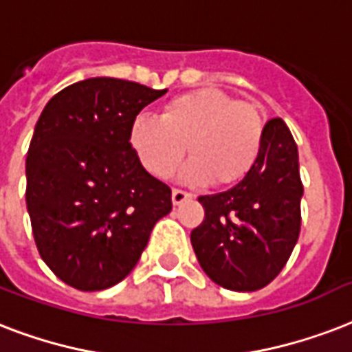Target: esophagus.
<instances>
[{"instance_id":"esophagus-1","label":"esophagus","mask_w":352,"mask_h":352,"mask_svg":"<svg viewBox=\"0 0 352 352\" xmlns=\"http://www.w3.org/2000/svg\"><path fill=\"white\" fill-rule=\"evenodd\" d=\"M194 197V195L186 192V190H181V188H173V192H171V201H173V205H182L184 201H190Z\"/></svg>"}]
</instances>
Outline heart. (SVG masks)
I'll return each instance as SVG.
<instances>
[{"label": "heart", "instance_id": "heart-1", "mask_svg": "<svg viewBox=\"0 0 352 352\" xmlns=\"http://www.w3.org/2000/svg\"><path fill=\"white\" fill-rule=\"evenodd\" d=\"M265 122L251 103L216 88H199L170 99L160 120L136 116L129 140L142 166L166 177L188 153L182 177L232 186L253 170L262 151Z\"/></svg>", "mask_w": 352, "mask_h": 352}]
</instances>
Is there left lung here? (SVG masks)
I'll return each mask as SVG.
<instances>
[{"instance_id": "left-lung-1", "label": "left lung", "mask_w": 352, "mask_h": 352, "mask_svg": "<svg viewBox=\"0 0 352 352\" xmlns=\"http://www.w3.org/2000/svg\"><path fill=\"white\" fill-rule=\"evenodd\" d=\"M301 197L297 146L286 123L273 118L253 170L227 192L199 197L205 219L190 240L203 272L234 292L267 286L297 243Z\"/></svg>"}]
</instances>
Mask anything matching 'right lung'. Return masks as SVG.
I'll return each instance as SVG.
<instances>
[{
  "label": "right lung",
  "instance_id": "right-lung-1",
  "mask_svg": "<svg viewBox=\"0 0 352 352\" xmlns=\"http://www.w3.org/2000/svg\"><path fill=\"white\" fill-rule=\"evenodd\" d=\"M164 94L94 77L55 94L40 114L25 160L27 210L40 256L72 288L123 280L170 214V186L129 142L134 118Z\"/></svg>",
  "mask_w": 352,
  "mask_h": 352
}]
</instances>
